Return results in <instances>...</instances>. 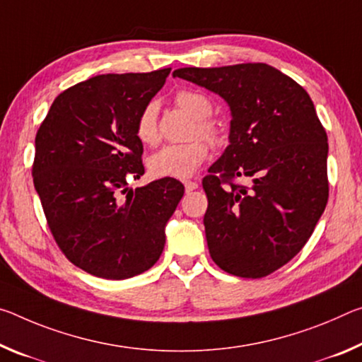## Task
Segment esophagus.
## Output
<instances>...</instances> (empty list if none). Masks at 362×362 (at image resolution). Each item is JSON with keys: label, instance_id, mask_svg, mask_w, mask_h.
<instances>
[{"label": "esophagus", "instance_id": "obj_1", "mask_svg": "<svg viewBox=\"0 0 362 362\" xmlns=\"http://www.w3.org/2000/svg\"><path fill=\"white\" fill-rule=\"evenodd\" d=\"M185 187H186V192H191L195 191V189L199 187V182L197 181H191V180H186L185 181Z\"/></svg>", "mask_w": 362, "mask_h": 362}]
</instances>
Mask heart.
Here are the masks:
<instances>
[{"instance_id":"obj_1","label":"heart","mask_w":362,"mask_h":362,"mask_svg":"<svg viewBox=\"0 0 362 362\" xmlns=\"http://www.w3.org/2000/svg\"><path fill=\"white\" fill-rule=\"evenodd\" d=\"M177 107L186 110L195 118L194 136L211 142L213 146L223 144V132L218 123L209 115L213 110L211 100L199 91L182 90L175 96ZM158 107L156 103H147L134 122V134L146 146L156 144L158 139L157 129ZM209 157V146L202 139H194L185 144H168L153 152L147 158V168L153 177H189Z\"/></svg>"}]
</instances>
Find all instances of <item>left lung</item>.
<instances>
[{
    "label": "left lung",
    "mask_w": 362,
    "mask_h": 362,
    "mask_svg": "<svg viewBox=\"0 0 362 362\" xmlns=\"http://www.w3.org/2000/svg\"><path fill=\"white\" fill-rule=\"evenodd\" d=\"M173 76L220 94L229 146L202 180L210 257L239 277L282 268L310 239L329 199L327 134L303 88L268 64L177 69ZM247 177L248 187L235 182Z\"/></svg>",
    "instance_id": "left-lung-1"
}]
</instances>
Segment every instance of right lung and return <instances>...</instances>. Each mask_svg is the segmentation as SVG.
Masks as SVG:
<instances>
[{"instance_id":"add662e5","label":"right lung","mask_w":362,"mask_h":362,"mask_svg":"<svg viewBox=\"0 0 362 362\" xmlns=\"http://www.w3.org/2000/svg\"><path fill=\"white\" fill-rule=\"evenodd\" d=\"M171 69L98 75L59 94L35 138L33 185L47 226L70 263L103 279L157 263L165 224L185 194L173 177L128 191L144 175L139 112Z\"/></svg>"}]
</instances>
